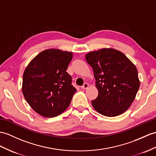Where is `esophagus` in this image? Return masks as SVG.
Returning a JSON list of instances; mask_svg holds the SVG:
<instances>
[{
    "mask_svg": "<svg viewBox=\"0 0 156 156\" xmlns=\"http://www.w3.org/2000/svg\"><path fill=\"white\" fill-rule=\"evenodd\" d=\"M89 87V84L87 83H85L84 84H83L81 87V89H87Z\"/></svg>",
    "mask_w": 156,
    "mask_h": 156,
    "instance_id": "1",
    "label": "esophagus"
}]
</instances>
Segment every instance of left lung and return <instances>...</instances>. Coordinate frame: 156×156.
<instances>
[{
  "label": "left lung",
  "instance_id": "1",
  "mask_svg": "<svg viewBox=\"0 0 156 156\" xmlns=\"http://www.w3.org/2000/svg\"><path fill=\"white\" fill-rule=\"evenodd\" d=\"M92 67L98 94L91 103L101 115L113 117L128 109L140 87L138 71L123 53L112 48L90 51L85 55Z\"/></svg>",
  "mask_w": 156,
  "mask_h": 156
}]
</instances>
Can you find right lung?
Wrapping results in <instances>:
<instances>
[{
  "label": "right lung",
  "mask_w": 156,
  "mask_h": 156,
  "mask_svg": "<svg viewBox=\"0 0 156 156\" xmlns=\"http://www.w3.org/2000/svg\"><path fill=\"white\" fill-rule=\"evenodd\" d=\"M73 53L48 49L37 55L26 67L22 93L29 105L40 115L51 118L69 107L76 89L66 70Z\"/></svg>",
  "instance_id": "1"
}]
</instances>
